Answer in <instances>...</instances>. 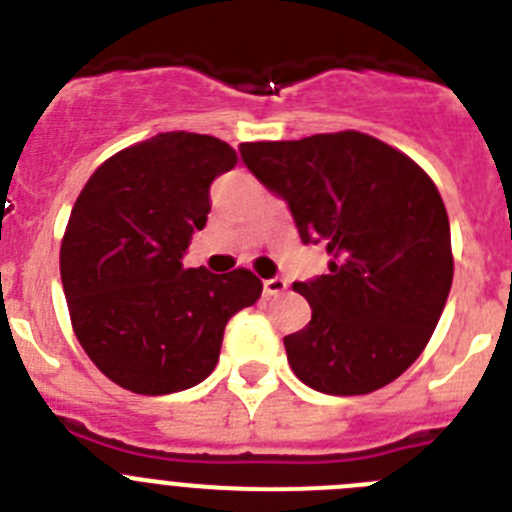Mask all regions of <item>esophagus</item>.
I'll list each match as a JSON object with an SVG mask.
<instances>
[{
	"instance_id": "esophagus-1",
	"label": "esophagus",
	"mask_w": 512,
	"mask_h": 512,
	"mask_svg": "<svg viewBox=\"0 0 512 512\" xmlns=\"http://www.w3.org/2000/svg\"><path fill=\"white\" fill-rule=\"evenodd\" d=\"M284 292H287V282H284V279H266L264 282V295L266 297H279V295H284Z\"/></svg>"
}]
</instances>
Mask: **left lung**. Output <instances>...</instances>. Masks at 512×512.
Returning <instances> with one entry per match:
<instances>
[{"label": "left lung", "instance_id": "8db88e82", "mask_svg": "<svg viewBox=\"0 0 512 512\" xmlns=\"http://www.w3.org/2000/svg\"><path fill=\"white\" fill-rule=\"evenodd\" d=\"M241 156L287 202L302 241L330 253L328 274L292 287L312 310L284 338L292 372L341 397L395 382L431 341L454 279L431 176L359 130L241 143Z\"/></svg>", "mask_w": 512, "mask_h": 512}]
</instances>
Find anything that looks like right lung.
<instances>
[{"mask_svg": "<svg viewBox=\"0 0 512 512\" xmlns=\"http://www.w3.org/2000/svg\"><path fill=\"white\" fill-rule=\"evenodd\" d=\"M238 164L200 133H158L107 158L81 189L61 241V282L81 348L135 395L207 379L228 320L261 297L248 269H184L210 212V184Z\"/></svg>", "mask_w": 512, "mask_h": 512, "instance_id": "add662e5", "label": "right lung"}]
</instances>
